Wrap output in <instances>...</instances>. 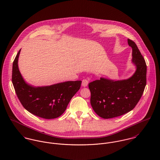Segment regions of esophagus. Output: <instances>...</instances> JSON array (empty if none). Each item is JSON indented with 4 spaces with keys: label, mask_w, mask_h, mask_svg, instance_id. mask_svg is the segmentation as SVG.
Here are the masks:
<instances>
[{
    "label": "esophagus",
    "mask_w": 160,
    "mask_h": 160,
    "mask_svg": "<svg viewBox=\"0 0 160 160\" xmlns=\"http://www.w3.org/2000/svg\"><path fill=\"white\" fill-rule=\"evenodd\" d=\"M88 83H89V81L86 79H84L82 81V86L83 87H86L88 85Z\"/></svg>",
    "instance_id": "34e87169"
}]
</instances>
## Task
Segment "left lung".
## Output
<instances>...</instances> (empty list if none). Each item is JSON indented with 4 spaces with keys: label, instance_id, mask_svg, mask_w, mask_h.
Segmentation results:
<instances>
[{
    "label": "left lung",
    "instance_id": "8db88e82",
    "mask_svg": "<svg viewBox=\"0 0 160 160\" xmlns=\"http://www.w3.org/2000/svg\"><path fill=\"white\" fill-rule=\"evenodd\" d=\"M132 49V63L136 67L129 79L113 81L103 78L89 84L91 104L100 117L110 119L131 111L140 100L147 83V65L136 43L128 39Z\"/></svg>",
    "mask_w": 160,
    "mask_h": 160
}]
</instances>
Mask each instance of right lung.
<instances>
[{"label":"right lung","mask_w":160,"mask_h":160,"mask_svg":"<svg viewBox=\"0 0 160 160\" xmlns=\"http://www.w3.org/2000/svg\"><path fill=\"white\" fill-rule=\"evenodd\" d=\"M20 50L13 63L12 81L22 105L27 111L40 118L49 119L59 117L79 90L82 81H67L44 87L29 85L23 79L18 69Z\"/></svg>","instance_id":"1"}]
</instances>
